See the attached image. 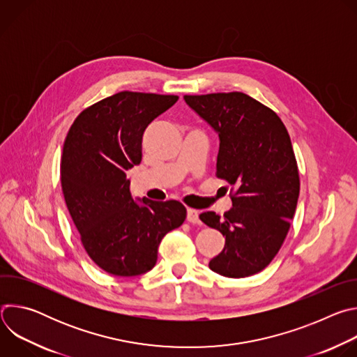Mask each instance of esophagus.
Returning <instances> with one entry per match:
<instances>
[{
	"mask_svg": "<svg viewBox=\"0 0 357 357\" xmlns=\"http://www.w3.org/2000/svg\"><path fill=\"white\" fill-rule=\"evenodd\" d=\"M186 220L189 223H200V219H199V212L192 209V208H188L186 211Z\"/></svg>",
	"mask_w": 357,
	"mask_h": 357,
	"instance_id": "34e87169",
	"label": "esophagus"
}]
</instances>
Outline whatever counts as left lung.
I'll use <instances>...</instances> for the list:
<instances>
[{"label":"left lung","instance_id":"1","mask_svg":"<svg viewBox=\"0 0 357 357\" xmlns=\"http://www.w3.org/2000/svg\"><path fill=\"white\" fill-rule=\"evenodd\" d=\"M183 98L219 134L216 176L231 185L230 211L199 216L226 240L209 268L229 278L257 274L277 256L296 209L299 172L289 134L275 112L241 91Z\"/></svg>","mask_w":357,"mask_h":357}]
</instances>
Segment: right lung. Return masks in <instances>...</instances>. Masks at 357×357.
<instances>
[{"label": "right lung", "mask_w": 357, "mask_h": 357, "mask_svg": "<svg viewBox=\"0 0 357 357\" xmlns=\"http://www.w3.org/2000/svg\"><path fill=\"white\" fill-rule=\"evenodd\" d=\"M178 98L120 91L84 109L66 135L61 162L66 206L89 257L109 274L149 271L164 236L186 219L178 200L134 202L126 175L141 162L148 124Z\"/></svg>", "instance_id": "add662e5"}]
</instances>
